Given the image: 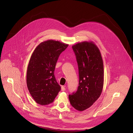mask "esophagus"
Here are the masks:
<instances>
[{"label":"esophagus","instance_id":"34e87169","mask_svg":"<svg viewBox=\"0 0 133 133\" xmlns=\"http://www.w3.org/2000/svg\"><path fill=\"white\" fill-rule=\"evenodd\" d=\"M61 90H62V91H65L66 90V88H65V86H62Z\"/></svg>","mask_w":133,"mask_h":133}]
</instances>
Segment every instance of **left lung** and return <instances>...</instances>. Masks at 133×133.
<instances>
[{"instance_id":"8db88e82","label":"left lung","mask_w":133,"mask_h":133,"mask_svg":"<svg viewBox=\"0 0 133 133\" xmlns=\"http://www.w3.org/2000/svg\"><path fill=\"white\" fill-rule=\"evenodd\" d=\"M78 66L79 86L69 95L71 105L84 111L100 97L104 85V65L101 53L92 42H83L72 46Z\"/></svg>"}]
</instances>
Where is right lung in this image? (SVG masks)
<instances>
[{
    "label": "right lung",
    "instance_id": "1",
    "mask_svg": "<svg viewBox=\"0 0 133 133\" xmlns=\"http://www.w3.org/2000/svg\"><path fill=\"white\" fill-rule=\"evenodd\" d=\"M68 44L54 40L40 43L35 49L29 62L26 82L34 101L41 105L52 103L61 89L54 76L57 62Z\"/></svg>",
    "mask_w": 133,
    "mask_h": 133
}]
</instances>
